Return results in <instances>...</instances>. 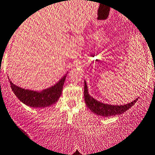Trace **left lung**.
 <instances>
[{"label":"left lung","instance_id":"8db88e82","mask_svg":"<svg viewBox=\"0 0 155 155\" xmlns=\"http://www.w3.org/2000/svg\"><path fill=\"white\" fill-rule=\"evenodd\" d=\"M84 82H85L84 98H85V104H86L87 107L90 109V110L92 111L94 114H97V115L102 116V117L120 115V114H122L123 113L130 109L132 106H133L136 104V102L138 100V98H136L133 101L124 105H111L102 103V102H100L94 99V97H91L88 94L87 84L85 81H84Z\"/></svg>","mask_w":155,"mask_h":155}]
</instances>
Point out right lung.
Returning a JSON list of instances; mask_svg holds the SVG:
<instances>
[{
  "mask_svg": "<svg viewBox=\"0 0 155 155\" xmlns=\"http://www.w3.org/2000/svg\"><path fill=\"white\" fill-rule=\"evenodd\" d=\"M66 77L67 74L63 76L55 85L40 91L25 89L16 85L11 81H10V83L12 91L20 101L31 107L44 108L58 101L62 94Z\"/></svg>",
  "mask_w": 155,
  "mask_h": 155,
  "instance_id": "right-lung-1",
  "label": "right lung"
}]
</instances>
